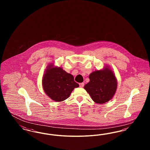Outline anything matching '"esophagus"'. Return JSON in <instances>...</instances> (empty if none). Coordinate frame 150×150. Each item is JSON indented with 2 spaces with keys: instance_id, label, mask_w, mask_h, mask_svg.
Wrapping results in <instances>:
<instances>
[{
  "instance_id": "1",
  "label": "esophagus",
  "mask_w": 150,
  "mask_h": 150,
  "mask_svg": "<svg viewBox=\"0 0 150 150\" xmlns=\"http://www.w3.org/2000/svg\"><path fill=\"white\" fill-rule=\"evenodd\" d=\"M79 86H80V87H81V88H83L84 86V83H80L79 84Z\"/></svg>"
}]
</instances>
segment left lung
<instances>
[{"label":"left lung","mask_w":150,"mask_h":150,"mask_svg":"<svg viewBox=\"0 0 150 150\" xmlns=\"http://www.w3.org/2000/svg\"><path fill=\"white\" fill-rule=\"evenodd\" d=\"M89 78V82L84 88L94 102L103 104L112 98L117 89V81L108 66L92 72Z\"/></svg>","instance_id":"obj_1"}]
</instances>
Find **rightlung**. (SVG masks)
<instances>
[{
	"label": "right lung",
	"instance_id": "1",
	"mask_svg": "<svg viewBox=\"0 0 150 150\" xmlns=\"http://www.w3.org/2000/svg\"><path fill=\"white\" fill-rule=\"evenodd\" d=\"M43 90L45 94L56 102H61L68 98L75 88L79 85L74 81L71 74L60 67L50 64L43 75Z\"/></svg>",
	"mask_w": 150,
	"mask_h": 150
}]
</instances>
